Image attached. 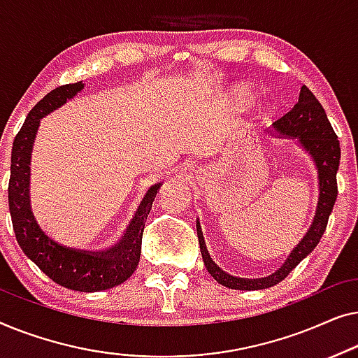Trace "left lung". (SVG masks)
Wrapping results in <instances>:
<instances>
[{"mask_svg": "<svg viewBox=\"0 0 358 358\" xmlns=\"http://www.w3.org/2000/svg\"><path fill=\"white\" fill-rule=\"evenodd\" d=\"M273 129L280 131L282 135L296 136L315 159L317 174H320V202H317L316 217L310 231L301 239V243L293 249L287 262L275 273L266 278H257V280L256 278L254 280H244V278L231 277L229 273L223 272L210 257L202 236V229L197 223L199 244L205 267L218 283L228 288H234V290H262V288L273 287L278 282H282L317 246V243H320V239L326 231L327 220H329L332 207H334L337 199V169H339L341 161V145L331 122L327 120L321 102L316 99L315 94L305 85L301 86L296 104L293 106L290 112H287L285 115L275 120Z\"/></svg>", "mask_w": 358, "mask_h": 358, "instance_id": "8db88e82", "label": "left lung"}]
</instances>
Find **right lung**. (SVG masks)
Here are the masks:
<instances>
[{
  "instance_id": "add662e5",
  "label": "right lung",
  "mask_w": 358,
  "mask_h": 358,
  "mask_svg": "<svg viewBox=\"0 0 358 358\" xmlns=\"http://www.w3.org/2000/svg\"><path fill=\"white\" fill-rule=\"evenodd\" d=\"M83 87L85 86L81 81L58 86L43 96L29 112L26 122L13 141L8 202L19 246L47 277L70 290L101 292L120 285L136 271L145 223L156 194L159 192V185H153L148 190L124 238L104 252H86L63 248L43 234L34 220L29 203V161L32 143L42 117L65 104Z\"/></svg>"
}]
</instances>
